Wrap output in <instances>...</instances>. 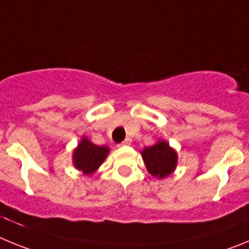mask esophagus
Returning <instances> with one entry per match:
<instances>
[{
	"instance_id": "esophagus-1",
	"label": "esophagus",
	"mask_w": 249,
	"mask_h": 249,
	"mask_svg": "<svg viewBox=\"0 0 249 249\" xmlns=\"http://www.w3.org/2000/svg\"><path fill=\"white\" fill-rule=\"evenodd\" d=\"M132 143V140L131 138H126V140L123 141L122 143H121V146H129V144Z\"/></svg>"
}]
</instances>
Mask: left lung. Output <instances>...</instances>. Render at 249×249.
Returning <instances> with one entry per match:
<instances>
[{"label":"left lung","mask_w":249,"mask_h":249,"mask_svg":"<svg viewBox=\"0 0 249 249\" xmlns=\"http://www.w3.org/2000/svg\"><path fill=\"white\" fill-rule=\"evenodd\" d=\"M141 155L144 160L147 171L153 177H167L175 171L177 166V152L172 147H169L166 141H158L153 146L146 147Z\"/></svg>","instance_id":"obj_1"}]
</instances>
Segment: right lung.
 <instances>
[{"label":"right lung","instance_id":"right-lung-1","mask_svg":"<svg viewBox=\"0 0 249 249\" xmlns=\"http://www.w3.org/2000/svg\"><path fill=\"white\" fill-rule=\"evenodd\" d=\"M108 153L109 148L107 146H97L87 137H83L73 151V164L85 175H92L103 163Z\"/></svg>","mask_w":249,"mask_h":249}]
</instances>
